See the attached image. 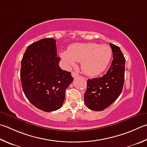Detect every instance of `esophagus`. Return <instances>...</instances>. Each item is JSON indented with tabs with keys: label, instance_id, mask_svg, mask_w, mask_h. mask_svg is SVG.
Here are the masks:
<instances>
[{
	"label": "esophagus",
	"instance_id": "esophagus-1",
	"mask_svg": "<svg viewBox=\"0 0 147 147\" xmlns=\"http://www.w3.org/2000/svg\"><path fill=\"white\" fill-rule=\"evenodd\" d=\"M72 76L73 77V78H76V77H77V76H78L79 75H78V74L77 73H76V72H74V71H73L72 72Z\"/></svg>",
	"mask_w": 147,
	"mask_h": 147
}]
</instances>
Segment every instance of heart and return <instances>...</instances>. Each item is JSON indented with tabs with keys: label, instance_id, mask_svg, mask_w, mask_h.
I'll list each match as a JSON object with an SVG mask.
<instances>
[{
	"label": "heart",
	"instance_id": "1",
	"mask_svg": "<svg viewBox=\"0 0 147 147\" xmlns=\"http://www.w3.org/2000/svg\"><path fill=\"white\" fill-rule=\"evenodd\" d=\"M113 53L107 45L96 43H74L70 45L68 51L60 53L65 65L70 67L76 61L81 62L82 70L86 75L97 76L105 70L110 63Z\"/></svg>",
	"mask_w": 147,
	"mask_h": 147
}]
</instances>
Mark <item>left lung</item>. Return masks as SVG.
<instances>
[{
	"instance_id": "8db88e82",
	"label": "left lung",
	"mask_w": 147,
	"mask_h": 147,
	"mask_svg": "<svg viewBox=\"0 0 147 147\" xmlns=\"http://www.w3.org/2000/svg\"><path fill=\"white\" fill-rule=\"evenodd\" d=\"M113 60L108 71L102 77L88 79L84 94L85 105L90 110L101 111L119 97L125 80V58L120 48L109 43Z\"/></svg>"
}]
</instances>
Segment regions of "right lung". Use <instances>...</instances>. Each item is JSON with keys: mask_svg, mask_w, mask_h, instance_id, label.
Segmentation results:
<instances>
[{"mask_svg": "<svg viewBox=\"0 0 147 147\" xmlns=\"http://www.w3.org/2000/svg\"><path fill=\"white\" fill-rule=\"evenodd\" d=\"M56 40L43 38L27 47L21 61L20 80L27 99L45 112L59 109L67 88L73 81L70 72L59 66Z\"/></svg>", "mask_w": 147, "mask_h": 147, "instance_id": "obj_1", "label": "right lung"}]
</instances>
